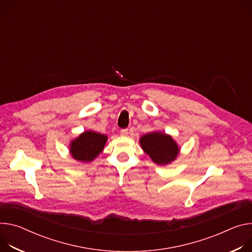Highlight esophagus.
<instances>
[{"instance_id":"esophagus-1","label":"esophagus","mask_w":252,"mask_h":252,"mask_svg":"<svg viewBox=\"0 0 252 252\" xmlns=\"http://www.w3.org/2000/svg\"><path fill=\"white\" fill-rule=\"evenodd\" d=\"M128 133V129L127 128H123L121 129V134L122 135H126Z\"/></svg>"}]
</instances>
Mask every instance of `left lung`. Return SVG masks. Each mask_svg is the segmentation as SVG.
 <instances>
[{"label":"left lung","instance_id":"obj_1","mask_svg":"<svg viewBox=\"0 0 252 252\" xmlns=\"http://www.w3.org/2000/svg\"><path fill=\"white\" fill-rule=\"evenodd\" d=\"M140 142L143 150L158 165L171 163L179 153L177 144L166 133L151 132L143 135Z\"/></svg>","mask_w":252,"mask_h":252}]
</instances>
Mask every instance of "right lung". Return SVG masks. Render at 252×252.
Returning a JSON list of instances; mask_svg holds the SVG:
<instances>
[{"label":"right lung","mask_w":252,"mask_h":252,"mask_svg":"<svg viewBox=\"0 0 252 252\" xmlns=\"http://www.w3.org/2000/svg\"><path fill=\"white\" fill-rule=\"evenodd\" d=\"M107 136L94 131H85L71 143L70 152L80 162H91L103 150Z\"/></svg>","instance_id":"add662e5"}]
</instances>
